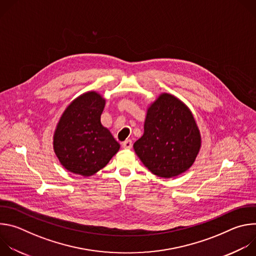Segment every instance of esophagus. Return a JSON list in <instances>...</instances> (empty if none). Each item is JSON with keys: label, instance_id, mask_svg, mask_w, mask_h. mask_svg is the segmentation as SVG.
<instances>
[{"label": "esophagus", "instance_id": "obj_1", "mask_svg": "<svg viewBox=\"0 0 256 256\" xmlns=\"http://www.w3.org/2000/svg\"><path fill=\"white\" fill-rule=\"evenodd\" d=\"M122 148H124V149H128V150L132 149V140H126L122 142Z\"/></svg>", "mask_w": 256, "mask_h": 256}]
</instances>
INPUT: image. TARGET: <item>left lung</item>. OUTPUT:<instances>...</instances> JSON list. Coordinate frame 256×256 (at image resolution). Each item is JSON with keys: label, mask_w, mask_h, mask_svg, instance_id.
Returning a JSON list of instances; mask_svg holds the SVG:
<instances>
[{"label": "left lung", "mask_w": 256, "mask_h": 256, "mask_svg": "<svg viewBox=\"0 0 256 256\" xmlns=\"http://www.w3.org/2000/svg\"><path fill=\"white\" fill-rule=\"evenodd\" d=\"M200 148V134L188 107L164 93L149 107L144 134L134 149L153 174L170 178L186 172Z\"/></svg>", "instance_id": "obj_1"}]
</instances>
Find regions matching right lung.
I'll return each mask as SVG.
<instances>
[{
  "label": "right lung",
  "instance_id": "1",
  "mask_svg": "<svg viewBox=\"0 0 256 256\" xmlns=\"http://www.w3.org/2000/svg\"><path fill=\"white\" fill-rule=\"evenodd\" d=\"M105 100L88 92L62 114L54 136V149L70 172L90 176L102 169L120 150V144L100 122Z\"/></svg>",
  "mask_w": 256,
  "mask_h": 256
}]
</instances>
